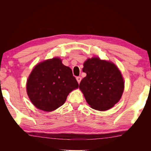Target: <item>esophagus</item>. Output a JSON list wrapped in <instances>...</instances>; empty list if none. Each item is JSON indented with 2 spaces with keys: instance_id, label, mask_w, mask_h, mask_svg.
<instances>
[{
  "instance_id": "esophagus-1",
  "label": "esophagus",
  "mask_w": 151,
  "mask_h": 151,
  "mask_svg": "<svg viewBox=\"0 0 151 151\" xmlns=\"http://www.w3.org/2000/svg\"><path fill=\"white\" fill-rule=\"evenodd\" d=\"M76 79H77V82H78V83L79 84V83H80V82H81V79H82V78H81V77H76Z\"/></svg>"
}]
</instances>
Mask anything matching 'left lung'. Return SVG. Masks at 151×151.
<instances>
[{
	"label": "left lung",
	"instance_id": "1",
	"mask_svg": "<svg viewBox=\"0 0 151 151\" xmlns=\"http://www.w3.org/2000/svg\"><path fill=\"white\" fill-rule=\"evenodd\" d=\"M83 71L87 75L81 81L79 88L91 108L106 111L118 102L124 81L114 63L98 57L89 58L84 63Z\"/></svg>",
	"mask_w": 151,
	"mask_h": 151
}]
</instances>
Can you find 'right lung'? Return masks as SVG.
<instances>
[{"instance_id": "add662e5", "label": "right lung", "mask_w": 151, "mask_h": 151, "mask_svg": "<svg viewBox=\"0 0 151 151\" xmlns=\"http://www.w3.org/2000/svg\"><path fill=\"white\" fill-rule=\"evenodd\" d=\"M78 86L71 68L63 65L60 58H53L35 66L27 81L26 89L36 108L52 111L64 104L69 93Z\"/></svg>"}]
</instances>
